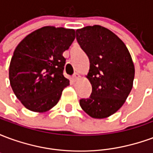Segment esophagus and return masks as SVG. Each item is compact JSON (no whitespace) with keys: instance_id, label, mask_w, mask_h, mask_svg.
Segmentation results:
<instances>
[{"instance_id":"34e87169","label":"esophagus","mask_w":153,"mask_h":153,"mask_svg":"<svg viewBox=\"0 0 153 153\" xmlns=\"http://www.w3.org/2000/svg\"><path fill=\"white\" fill-rule=\"evenodd\" d=\"M80 79V75L78 73H75L74 74L73 76V79L74 80V81H77V80H79Z\"/></svg>"}]
</instances>
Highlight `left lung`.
<instances>
[{
	"label": "left lung",
	"instance_id": "1",
	"mask_svg": "<svg viewBox=\"0 0 153 153\" xmlns=\"http://www.w3.org/2000/svg\"><path fill=\"white\" fill-rule=\"evenodd\" d=\"M76 39L89 59L87 78L92 84L80 106L91 117L106 118L125 103L133 88L134 65L128 48L112 32L100 25L76 30Z\"/></svg>",
	"mask_w": 153,
	"mask_h": 153
}]
</instances>
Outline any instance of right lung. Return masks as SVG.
I'll list each match as a JSON object with an SVG mask.
<instances>
[{"label": "right lung", "mask_w": 153, "mask_h": 153, "mask_svg": "<svg viewBox=\"0 0 153 153\" xmlns=\"http://www.w3.org/2000/svg\"><path fill=\"white\" fill-rule=\"evenodd\" d=\"M74 29L46 26L19 42L10 60V86L21 103L35 112H45L59 102L70 81L63 75V52L74 40Z\"/></svg>", "instance_id": "obj_1"}]
</instances>
